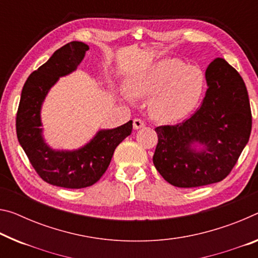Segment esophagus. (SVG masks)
Returning a JSON list of instances; mask_svg holds the SVG:
<instances>
[{
	"instance_id": "obj_1",
	"label": "esophagus",
	"mask_w": 258,
	"mask_h": 258,
	"mask_svg": "<svg viewBox=\"0 0 258 258\" xmlns=\"http://www.w3.org/2000/svg\"><path fill=\"white\" fill-rule=\"evenodd\" d=\"M145 121L140 119V118H136V119L133 120V127L134 130H139V128H142L145 127Z\"/></svg>"
}]
</instances>
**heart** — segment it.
Wrapping results in <instances>:
<instances>
[{
  "label": "heart",
  "mask_w": 258,
  "mask_h": 258,
  "mask_svg": "<svg viewBox=\"0 0 258 258\" xmlns=\"http://www.w3.org/2000/svg\"><path fill=\"white\" fill-rule=\"evenodd\" d=\"M206 91L201 69L188 67L179 58H163L139 72L128 83L136 99H151L149 110L155 119L177 121L193 111Z\"/></svg>",
  "instance_id": "heart-1"
}]
</instances>
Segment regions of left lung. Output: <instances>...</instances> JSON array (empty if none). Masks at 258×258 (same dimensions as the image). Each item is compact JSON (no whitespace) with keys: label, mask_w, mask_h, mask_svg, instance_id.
<instances>
[{"label":"left lung","mask_w":258,"mask_h":258,"mask_svg":"<svg viewBox=\"0 0 258 258\" xmlns=\"http://www.w3.org/2000/svg\"><path fill=\"white\" fill-rule=\"evenodd\" d=\"M208 89L199 109L182 122L155 128L153 162L165 180L190 188L222 181L236 164L251 132V110L243 79L224 58L206 71ZM196 142L204 148H192Z\"/></svg>","instance_id":"1"}]
</instances>
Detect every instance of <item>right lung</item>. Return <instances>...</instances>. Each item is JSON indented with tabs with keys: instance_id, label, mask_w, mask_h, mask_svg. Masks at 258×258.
<instances>
[{
	"instance_id": "add662e5",
	"label": "right lung",
	"mask_w": 258,
	"mask_h": 258,
	"mask_svg": "<svg viewBox=\"0 0 258 258\" xmlns=\"http://www.w3.org/2000/svg\"><path fill=\"white\" fill-rule=\"evenodd\" d=\"M87 44L72 41L57 49L46 63L32 72L24 85L16 117L20 146L40 178L58 187L92 186L107 171L116 147L132 133V120L112 130H101L83 148L54 150L44 142L40 111L44 97L59 77L73 72L84 59Z\"/></svg>"
}]
</instances>
